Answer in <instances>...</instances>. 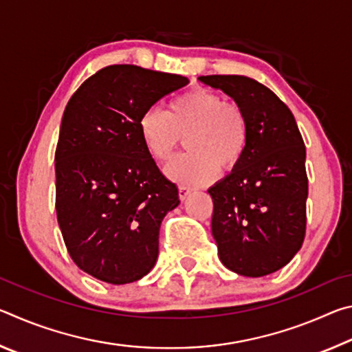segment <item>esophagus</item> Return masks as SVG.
Segmentation results:
<instances>
[{
	"label": "esophagus",
	"mask_w": 352,
	"mask_h": 352,
	"mask_svg": "<svg viewBox=\"0 0 352 352\" xmlns=\"http://www.w3.org/2000/svg\"><path fill=\"white\" fill-rule=\"evenodd\" d=\"M178 195H180V200H186L190 195V189L186 186L178 188Z\"/></svg>",
	"instance_id": "34e87169"
}]
</instances>
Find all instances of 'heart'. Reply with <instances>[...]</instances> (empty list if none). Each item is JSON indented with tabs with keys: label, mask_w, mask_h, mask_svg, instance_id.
Returning a JSON list of instances; mask_svg holds the SVG:
<instances>
[{
	"label": "heart",
	"mask_w": 352,
	"mask_h": 352,
	"mask_svg": "<svg viewBox=\"0 0 352 352\" xmlns=\"http://www.w3.org/2000/svg\"><path fill=\"white\" fill-rule=\"evenodd\" d=\"M142 144L153 160L166 163L182 140L188 153L168 164L166 175L188 186H204L219 175L220 166L231 172L247 151V118L236 102L222 94L194 88L175 98L166 113L158 107L142 111L138 121Z\"/></svg>",
	"instance_id": "obj_1"
}]
</instances>
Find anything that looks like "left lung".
Instances as JSON below:
<instances>
[{
  "label": "left lung",
  "instance_id": "left-lung-1",
  "mask_svg": "<svg viewBox=\"0 0 352 352\" xmlns=\"http://www.w3.org/2000/svg\"><path fill=\"white\" fill-rule=\"evenodd\" d=\"M247 118L241 164L208 189L219 258L231 272L259 278L283 269L306 233V147L289 107L247 76H200Z\"/></svg>",
  "mask_w": 352,
  "mask_h": 352
}]
</instances>
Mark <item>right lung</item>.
Returning <instances> with one entry per match:
<instances>
[{"label":"right lung","mask_w":352,"mask_h":352,"mask_svg":"<svg viewBox=\"0 0 352 352\" xmlns=\"http://www.w3.org/2000/svg\"><path fill=\"white\" fill-rule=\"evenodd\" d=\"M186 77L111 65L82 83L63 111L56 210L68 253L109 284L138 281L158 258L160 226L180 204L142 144L138 121Z\"/></svg>","instance_id":"add662e5"}]
</instances>
